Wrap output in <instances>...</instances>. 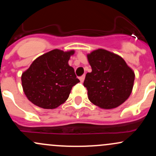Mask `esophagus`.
Instances as JSON below:
<instances>
[{
    "label": "esophagus",
    "mask_w": 156,
    "mask_h": 156,
    "mask_svg": "<svg viewBox=\"0 0 156 156\" xmlns=\"http://www.w3.org/2000/svg\"><path fill=\"white\" fill-rule=\"evenodd\" d=\"M84 79H85V76H82L81 77H80V80L81 83H83Z\"/></svg>",
    "instance_id": "1"
}]
</instances>
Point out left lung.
I'll list each match as a JSON object with an SVG mask.
<instances>
[{
    "label": "left lung",
    "instance_id": "left-lung-1",
    "mask_svg": "<svg viewBox=\"0 0 156 156\" xmlns=\"http://www.w3.org/2000/svg\"><path fill=\"white\" fill-rule=\"evenodd\" d=\"M92 72L87 73L83 86L91 103L104 109L122 104L129 98L135 74L119 55L104 49L87 54Z\"/></svg>",
    "mask_w": 156,
    "mask_h": 156
}]
</instances>
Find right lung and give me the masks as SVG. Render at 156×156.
<instances>
[{
	"label": "right lung",
	"mask_w": 156,
	"mask_h": 156,
	"mask_svg": "<svg viewBox=\"0 0 156 156\" xmlns=\"http://www.w3.org/2000/svg\"><path fill=\"white\" fill-rule=\"evenodd\" d=\"M75 51L54 49L32 62L21 76L23 92L32 103L53 109L67 100L73 86L79 83L68 61Z\"/></svg>",
	"instance_id": "1"
}]
</instances>
